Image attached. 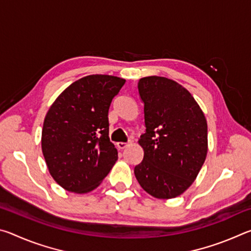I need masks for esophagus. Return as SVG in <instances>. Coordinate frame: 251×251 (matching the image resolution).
I'll use <instances>...</instances> for the list:
<instances>
[{
	"label": "esophagus",
	"mask_w": 251,
	"mask_h": 251,
	"mask_svg": "<svg viewBox=\"0 0 251 251\" xmlns=\"http://www.w3.org/2000/svg\"><path fill=\"white\" fill-rule=\"evenodd\" d=\"M127 146H128V143H123V142L116 143V147L118 150H124V148H126Z\"/></svg>",
	"instance_id": "esophagus-1"
}]
</instances>
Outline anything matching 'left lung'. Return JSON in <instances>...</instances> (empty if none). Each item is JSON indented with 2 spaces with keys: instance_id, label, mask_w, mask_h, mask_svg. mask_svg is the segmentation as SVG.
Masks as SVG:
<instances>
[{
  "instance_id": "1",
  "label": "left lung",
  "mask_w": 251,
  "mask_h": 251,
  "mask_svg": "<svg viewBox=\"0 0 251 251\" xmlns=\"http://www.w3.org/2000/svg\"><path fill=\"white\" fill-rule=\"evenodd\" d=\"M138 92L144 101L146 131L138 139L144 158L134 169L136 179L155 198L180 196L205 163L206 117L193 95L171 78L143 77Z\"/></svg>"
}]
</instances>
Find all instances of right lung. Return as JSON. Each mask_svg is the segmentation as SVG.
<instances>
[{
    "instance_id": "1",
    "label": "right lung",
    "mask_w": 251,
    "mask_h": 251,
    "mask_svg": "<svg viewBox=\"0 0 251 251\" xmlns=\"http://www.w3.org/2000/svg\"><path fill=\"white\" fill-rule=\"evenodd\" d=\"M125 82L113 75H87L66 87L46 113L42 152L50 176L67 192H92L116 163L108 109Z\"/></svg>"
}]
</instances>
